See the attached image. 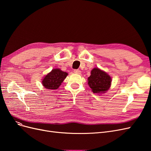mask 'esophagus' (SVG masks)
<instances>
[{
    "instance_id": "34e87169",
    "label": "esophagus",
    "mask_w": 151,
    "mask_h": 151,
    "mask_svg": "<svg viewBox=\"0 0 151 151\" xmlns=\"http://www.w3.org/2000/svg\"><path fill=\"white\" fill-rule=\"evenodd\" d=\"M74 73H76V74H81V70L79 69H75V70H74Z\"/></svg>"
}]
</instances>
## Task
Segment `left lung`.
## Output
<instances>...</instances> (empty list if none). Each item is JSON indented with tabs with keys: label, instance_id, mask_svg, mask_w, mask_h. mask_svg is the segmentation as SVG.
<instances>
[{
	"label": "left lung",
	"instance_id": "8db88e82",
	"mask_svg": "<svg viewBox=\"0 0 151 151\" xmlns=\"http://www.w3.org/2000/svg\"><path fill=\"white\" fill-rule=\"evenodd\" d=\"M88 85L96 94L106 93L111 86V78L106 72L94 68L91 72V76L88 79Z\"/></svg>",
	"mask_w": 151,
	"mask_h": 151
}]
</instances>
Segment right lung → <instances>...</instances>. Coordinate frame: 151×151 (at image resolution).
<instances>
[{"label":"right lung","instance_id":"add662e5","mask_svg":"<svg viewBox=\"0 0 151 151\" xmlns=\"http://www.w3.org/2000/svg\"><path fill=\"white\" fill-rule=\"evenodd\" d=\"M67 75L66 72L62 71L60 68H54L44 77L42 80V84L46 89H57L66 78Z\"/></svg>","mask_w":151,"mask_h":151}]
</instances>
